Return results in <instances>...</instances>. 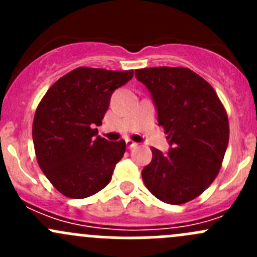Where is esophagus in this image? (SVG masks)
Masks as SVG:
<instances>
[{"label": "esophagus", "instance_id": "1", "mask_svg": "<svg viewBox=\"0 0 257 257\" xmlns=\"http://www.w3.org/2000/svg\"><path fill=\"white\" fill-rule=\"evenodd\" d=\"M125 143H126V147H128L129 149H132V148H134V147H137V145H138L137 143H134L133 141H131V139H126Z\"/></svg>", "mask_w": 257, "mask_h": 257}]
</instances>
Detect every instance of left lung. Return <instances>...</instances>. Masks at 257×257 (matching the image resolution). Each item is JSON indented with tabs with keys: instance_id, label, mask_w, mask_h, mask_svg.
<instances>
[{
	"instance_id": "1",
	"label": "left lung",
	"mask_w": 257,
	"mask_h": 257,
	"mask_svg": "<svg viewBox=\"0 0 257 257\" xmlns=\"http://www.w3.org/2000/svg\"><path fill=\"white\" fill-rule=\"evenodd\" d=\"M136 78L152 94L164 128L167 154L152 148L142 170L148 190L164 203H188L214 181L229 143V120L214 88L183 67L137 69Z\"/></svg>"
}]
</instances>
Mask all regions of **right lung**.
I'll return each instance as SVG.
<instances>
[{
    "mask_svg": "<svg viewBox=\"0 0 257 257\" xmlns=\"http://www.w3.org/2000/svg\"><path fill=\"white\" fill-rule=\"evenodd\" d=\"M133 71L79 67L47 90L36 110L32 138L42 172L54 188L72 199L94 195L108 185L125 142H108L95 126L116 88Z\"/></svg>",
    "mask_w": 257,
    "mask_h": 257,
    "instance_id": "add662e5",
    "label": "right lung"
}]
</instances>
